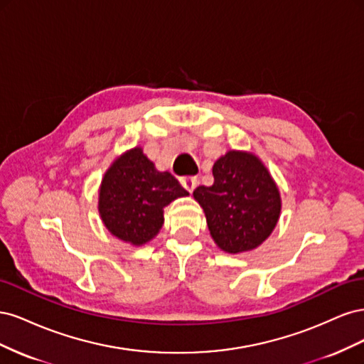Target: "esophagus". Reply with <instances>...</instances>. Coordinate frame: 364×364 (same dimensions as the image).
Listing matches in <instances>:
<instances>
[{
  "label": "esophagus",
  "instance_id": "1",
  "mask_svg": "<svg viewBox=\"0 0 364 364\" xmlns=\"http://www.w3.org/2000/svg\"><path fill=\"white\" fill-rule=\"evenodd\" d=\"M197 183H199V181H197L196 176H183V178H181V185L190 193L196 188Z\"/></svg>",
  "mask_w": 364,
  "mask_h": 364
}]
</instances>
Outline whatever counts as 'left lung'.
Segmentation results:
<instances>
[{
  "instance_id": "left-lung-1",
  "label": "left lung",
  "mask_w": 364,
  "mask_h": 364,
  "mask_svg": "<svg viewBox=\"0 0 364 364\" xmlns=\"http://www.w3.org/2000/svg\"><path fill=\"white\" fill-rule=\"evenodd\" d=\"M214 183L193 196L206 215L220 249L238 253L255 249L277 226L281 197L267 168L245 151H228L213 167Z\"/></svg>"
}]
</instances>
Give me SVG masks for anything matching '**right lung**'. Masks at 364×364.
<instances>
[{"instance_id":"right-lung-1","label":"right lung","mask_w":364,"mask_h":364,"mask_svg":"<svg viewBox=\"0 0 364 364\" xmlns=\"http://www.w3.org/2000/svg\"><path fill=\"white\" fill-rule=\"evenodd\" d=\"M183 196H188V191L173 174L156 171L142 150L134 149L106 171L98 211L111 234L139 246L159 232L164 206Z\"/></svg>"}]
</instances>
